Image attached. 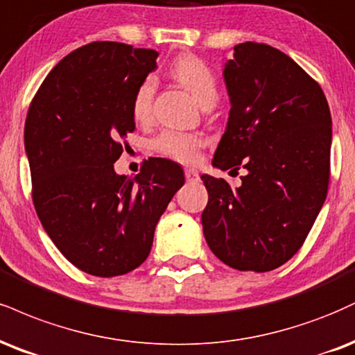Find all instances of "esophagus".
<instances>
[{"mask_svg": "<svg viewBox=\"0 0 355 355\" xmlns=\"http://www.w3.org/2000/svg\"><path fill=\"white\" fill-rule=\"evenodd\" d=\"M185 178L189 182L198 180V172H196L195 168H185Z\"/></svg>", "mask_w": 355, "mask_h": 355, "instance_id": "1", "label": "esophagus"}]
</instances>
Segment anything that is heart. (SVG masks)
Segmentation results:
<instances>
[{
  "label": "heart",
  "instance_id": "obj_1",
  "mask_svg": "<svg viewBox=\"0 0 355 355\" xmlns=\"http://www.w3.org/2000/svg\"><path fill=\"white\" fill-rule=\"evenodd\" d=\"M170 74L189 91L193 99L202 107L215 105L218 101L220 89L216 76L202 59L193 54L178 55L170 66ZM153 96H155V79L152 76H145L137 84L134 96H132V114L137 121H148L152 115ZM152 150L168 159L190 164L196 159L200 148L203 147V140L198 135L189 132L165 129L155 135L150 142Z\"/></svg>",
  "mask_w": 355,
  "mask_h": 355
}]
</instances>
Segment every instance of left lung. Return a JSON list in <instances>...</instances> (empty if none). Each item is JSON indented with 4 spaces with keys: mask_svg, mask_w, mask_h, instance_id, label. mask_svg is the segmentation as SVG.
<instances>
[{
    "mask_svg": "<svg viewBox=\"0 0 355 355\" xmlns=\"http://www.w3.org/2000/svg\"><path fill=\"white\" fill-rule=\"evenodd\" d=\"M223 74L232 110L213 165L248 173L236 190L202 175L203 234L234 270L271 271L300 251L326 200L331 112L318 80L263 42L234 46Z\"/></svg>",
    "mask_w": 355,
    "mask_h": 355,
    "instance_id": "obj_1",
    "label": "left lung"
}]
</instances>
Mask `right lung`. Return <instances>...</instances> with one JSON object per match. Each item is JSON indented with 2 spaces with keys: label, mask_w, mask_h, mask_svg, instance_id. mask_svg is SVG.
<instances>
[{
  "label": "right lung",
  "mask_w": 355,
  "mask_h": 355,
  "mask_svg": "<svg viewBox=\"0 0 355 355\" xmlns=\"http://www.w3.org/2000/svg\"><path fill=\"white\" fill-rule=\"evenodd\" d=\"M157 58L123 42H89L55 64L29 104L24 147L34 208L58 250L92 276L139 268L185 183L180 165L155 157L134 178L114 172L135 130L132 96Z\"/></svg>",
  "instance_id": "obj_1"
}]
</instances>
